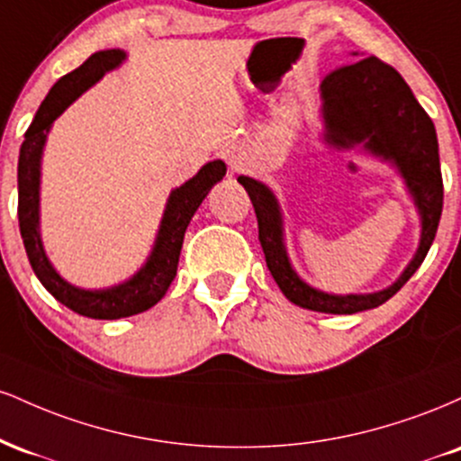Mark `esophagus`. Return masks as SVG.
<instances>
[{
    "label": "esophagus",
    "mask_w": 461,
    "mask_h": 461,
    "mask_svg": "<svg viewBox=\"0 0 461 461\" xmlns=\"http://www.w3.org/2000/svg\"><path fill=\"white\" fill-rule=\"evenodd\" d=\"M225 160H227V164H230L231 171H240V168H242L240 153L234 151V149H227V151H225Z\"/></svg>",
    "instance_id": "34e87169"
}]
</instances>
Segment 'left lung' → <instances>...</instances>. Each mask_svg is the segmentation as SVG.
<instances>
[{
    "mask_svg": "<svg viewBox=\"0 0 461 461\" xmlns=\"http://www.w3.org/2000/svg\"><path fill=\"white\" fill-rule=\"evenodd\" d=\"M321 95L327 142L336 147L364 142V147L375 156L394 162L401 176L405 177L422 219L420 247L405 273L390 288L373 294L336 297L310 288L297 277L285 256L277 199L256 179L240 176L238 182L245 186L256 208L267 267L285 297L305 310L325 312V314H356V312L377 308L394 297L425 260L436 238L444 199L438 136L433 121L416 102L405 79L394 67L385 65L377 56L359 58L351 65L333 68L322 79Z\"/></svg>",
    "mask_w": 461,
    "mask_h": 461,
    "instance_id": "1",
    "label": "left lung"
}]
</instances>
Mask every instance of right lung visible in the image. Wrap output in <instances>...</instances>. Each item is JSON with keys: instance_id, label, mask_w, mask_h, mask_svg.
<instances>
[{"instance_id": "obj_1", "label": "right lung", "mask_w": 461, "mask_h": 461, "mask_svg": "<svg viewBox=\"0 0 461 461\" xmlns=\"http://www.w3.org/2000/svg\"><path fill=\"white\" fill-rule=\"evenodd\" d=\"M125 54L121 50L97 51L77 67L76 71L67 73L54 84L50 95L43 99L41 108L36 110L34 121L30 123L25 131V140L19 151V230L23 238L25 253L32 264V271L41 279V284L50 290L54 297L67 305L68 310L77 312V314L88 316V319H102L114 321L125 319V316L140 314V312L149 310L156 305L164 294H167L168 285L176 279L179 251H182L184 234L186 227L197 212L201 201L210 193V188L216 182H221L225 176L227 167L225 162L214 160L208 162L203 168L188 179L184 186L176 188L168 197L167 210H164L160 231H158L156 245L147 260L145 267L140 268L130 282L114 285L108 290H82L76 285L67 284L54 271L50 260L45 256L43 242H41L39 231V177H41V153L50 131L51 123L65 113V108L82 95L86 88H91L105 71L114 68L123 60Z\"/></svg>"}]
</instances>
